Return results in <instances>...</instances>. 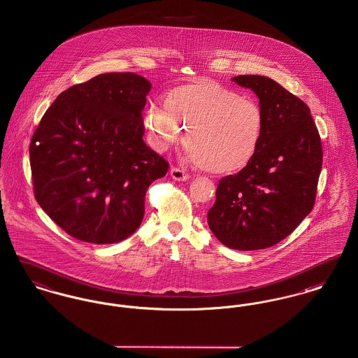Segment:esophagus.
<instances>
[{"instance_id":"1","label":"esophagus","mask_w":358,"mask_h":358,"mask_svg":"<svg viewBox=\"0 0 358 358\" xmlns=\"http://www.w3.org/2000/svg\"><path fill=\"white\" fill-rule=\"evenodd\" d=\"M170 176L176 181H187V180H189L190 177L189 173H187L185 170L177 168V166H173L170 169Z\"/></svg>"}]
</instances>
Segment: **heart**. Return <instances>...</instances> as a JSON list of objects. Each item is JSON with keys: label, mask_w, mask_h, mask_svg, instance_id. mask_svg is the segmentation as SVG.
I'll return each instance as SVG.
<instances>
[{"label": "heart", "mask_w": 358, "mask_h": 358, "mask_svg": "<svg viewBox=\"0 0 358 358\" xmlns=\"http://www.w3.org/2000/svg\"><path fill=\"white\" fill-rule=\"evenodd\" d=\"M143 122L158 151L174 146L187 128L190 159L215 174L246 168L265 129V115L258 103L210 78L169 89L162 106L148 104Z\"/></svg>", "instance_id": "b5f03b06"}]
</instances>
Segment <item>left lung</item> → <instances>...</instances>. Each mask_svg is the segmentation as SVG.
Returning <instances> with one entry per match:
<instances>
[{"instance_id":"left-lung-1","label":"left lung","mask_w":358,"mask_h":358,"mask_svg":"<svg viewBox=\"0 0 358 358\" xmlns=\"http://www.w3.org/2000/svg\"><path fill=\"white\" fill-rule=\"evenodd\" d=\"M232 81L258 96L265 129L252 162L219 181L208 226L230 249L261 250L287 238L314 208L322 142L310 108L281 85L264 76Z\"/></svg>"}]
</instances>
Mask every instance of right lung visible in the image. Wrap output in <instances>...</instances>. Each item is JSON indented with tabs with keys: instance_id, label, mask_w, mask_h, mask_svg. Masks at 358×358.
Wrapping results in <instances>:
<instances>
[{
	"instance_id": "right-lung-1",
	"label": "right lung",
	"mask_w": 358,
	"mask_h": 358,
	"mask_svg": "<svg viewBox=\"0 0 358 358\" xmlns=\"http://www.w3.org/2000/svg\"><path fill=\"white\" fill-rule=\"evenodd\" d=\"M151 84L106 73L62 92L29 145L36 201L70 236L116 243L141 226L145 197L169 164L143 142Z\"/></svg>"
}]
</instances>
